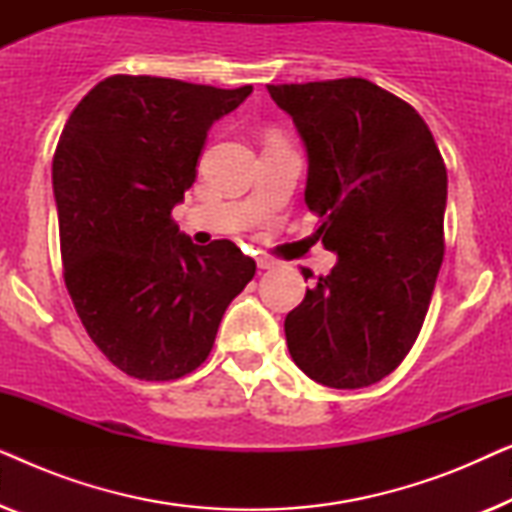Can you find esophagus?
Here are the masks:
<instances>
[{"label": "esophagus", "mask_w": 512, "mask_h": 512, "mask_svg": "<svg viewBox=\"0 0 512 512\" xmlns=\"http://www.w3.org/2000/svg\"><path fill=\"white\" fill-rule=\"evenodd\" d=\"M256 265H258V268H261V270H270L272 265H275V261H270V258H265V256H258V258H256Z\"/></svg>", "instance_id": "esophagus-1"}]
</instances>
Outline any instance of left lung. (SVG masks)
<instances>
[{
    "label": "left lung",
    "instance_id": "8db88e82",
    "mask_svg": "<svg viewBox=\"0 0 512 512\" xmlns=\"http://www.w3.org/2000/svg\"><path fill=\"white\" fill-rule=\"evenodd\" d=\"M268 93L303 139L305 205L338 254L331 275L286 314V345L314 382L370 387L401 366L429 312L445 254L443 156L424 118L366 79Z\"/></svg>",
    "mask_w": 512,
    "mask_h": 512
}]
</instances>
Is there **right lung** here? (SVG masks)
Masks as SVG:
<instances>
[{
  "mask_svg": "<svg viewBox=\"0 0 512 512\" xmlns=\"http://www.w3.org/2000/svg\"><path fill=\"white\" fill-rule=\"evenodd\" d=\"M249 95L251 86L116 74L65 123L53 156L65 284L90 340L125 375L193 373L254 277V258L233 242L198 247L172 219L207 130Z\"/></svg>",
  "mask_w": 512,
  "mask_h": 512,
  "instance_id": "right-lung-1",
  "label": "right lung"
}]
</instances>
